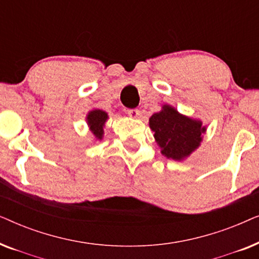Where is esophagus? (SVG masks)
Returning <instances> with one entry per match:
<instances>
[{
  "mask_svg": "<svg viewBox=\"0 0 259 259\" xmlns=\"http://www.w3.org/2000/svg\"><path fill=\"white\" fill-rule=\"evenodd\" d=\"M127 113H128V115L131 116V118H134V119L140 118V111L138 108L128 109V111H127Z\"/></svg>",
  "mask_w": 259,
  "mask_h": 259,
  "instance_id": "1",
  "label": "esophagus"
}]
</instances>
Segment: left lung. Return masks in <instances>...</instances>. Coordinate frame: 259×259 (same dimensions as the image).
<instances>
[{
  "mask_svg": "<svg viewBox=\"0 0 259 259\" xmlns=\"http://www.w3.org/2000/svg\"><path fill=\"white\" fill-rule=\"evenodd\" d=\"M148 121L161 154L177 161L189 158L200 146L206 132L200 120L184 115L169 105L162 106Z\"/></svg>",
  "mask_w": 259,
  "mask_h": 259,
  "instance_id": "obj_1",
  "label": "left lung"
}]
</instances>
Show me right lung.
I'll return each instance as SVG.
<instances>
[{
    "mask_svg": "<svg viewBox=\"0 0 259 259\" xmlns=\"http://www.w3.org/2000/svg\"><path fill=\"white\" fill-rule=\"evenodd\" d=\"M108 120V114L102 109H92L86 116L87 125L90 131L97 140H102L104 138V127Z\"/></svg>",
    "mask_w": 259,
    "mask_h": 259,
    "instance_id": "add662e5",
    "label": "right lung"
}]
</instances>
